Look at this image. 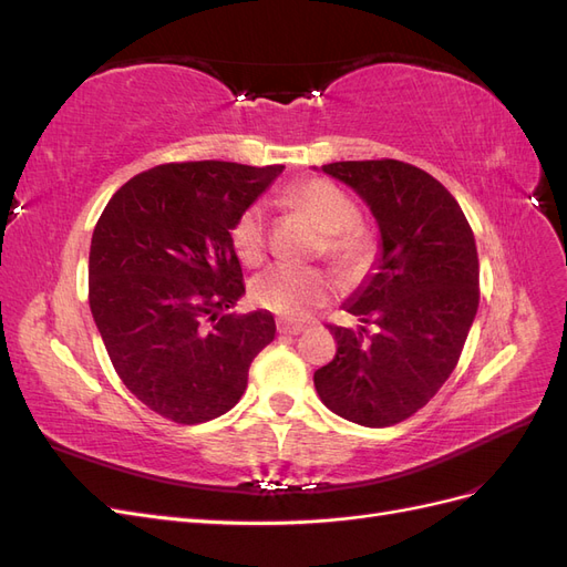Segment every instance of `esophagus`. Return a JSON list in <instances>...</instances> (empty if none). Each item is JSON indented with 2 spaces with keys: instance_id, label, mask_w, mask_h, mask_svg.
Listing matches in <instances>:
<instances>
[{
  "instance_id": "1",
  "label": "esophagus",
  "mask_w": 567,
  "mask_h": 567,
  "mask_svg": "<svg viewBox=\"0 0 567 567\" xmlns=\"http://www.w3.org/2000/svg\"><path fill=\"white\" fill-rule=\"evenodd\" d=\"M277 331L281 336H298L305 331V323H293V321H277Z\"/></svg>"
}]
</instances>
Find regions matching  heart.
I'll return each mask as SVG.
<instances>
[{"label":"heart","mask_w":567,"mask_h":567,"mask_svg":"<svg viewBox=\"0 0 567 567\" xmlns=\"http://www.w3.org/2000/svg\"><path fill=\"white\" fill-rule=\"evenodd\" d=\"M290 203L310 215L323 231V255L342 271L359 274L371 262L373 244L359 229V210L352 198L326 179H310L288 194ZM234 252L244 265H260L267 250V225L262 205H248L229 231ZM333 284L321 269L274 265L257 274L250 286L252 300L265 310L288 319H302L331 298Z\"/></svg>","instance_id":"1"}]
</instances>
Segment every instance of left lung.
I'll use <instances>...</instances> for the list:
<instances>
[{
  "instance_id": "8db88e82",
  "label": "left lung",
  "mask_w": 567,
  "mask_h": 567,
  "mask_svg": "<svg viewBox=\"0 0 567 567\" xmlns=\"http://www.w3.org/2000/svg\"><path fill=\"white\" fill-rule=\"evenodd\" d=\"M321 169L369 205L381 252L342 302L362 326H329L338 350L315 388L342 419L394 425L431 402L458 362L480 302L475 238L454 196L421 167L385 158Z\"/></svg>"
}]
</instances>
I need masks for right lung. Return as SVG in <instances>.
<instances>
[{
    "mask_svg": "<svg viewBox=\"0 0 567 567\" xmlns=\"http://www.w3.org/2000/svg\"><path fill=\"white\" fill-rule=\"evenodd\" d=\"M284 165L169 163L132 177L101 213L90 307L120 381L163 419L213 421L241 400L271 312L231 315L246 293L231 225Z\"/></svg>",
    "mask_w": 567,
    "mask_h": 567,
    "instance_id": "add662e5",
    "label": "right lung"
}]
</instances>
